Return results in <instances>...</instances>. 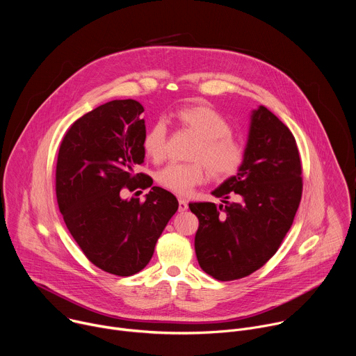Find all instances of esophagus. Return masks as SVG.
<instances>
[{
    "label": "esophagus",
    "instance_id": "esophagus-1",
    "mask_svg": "<svg viewBox=\"0 0 356 356\" xmlns=\"http://www.w3.org/2000/svg\"><path fill=\"white\" fill-rule=\"evenodd\" d=\"M188 209V201L183 197H179V211H186Z\"/></svg>",
    "mask_w": 356,
    "mask_h": 356
}]
</instances>
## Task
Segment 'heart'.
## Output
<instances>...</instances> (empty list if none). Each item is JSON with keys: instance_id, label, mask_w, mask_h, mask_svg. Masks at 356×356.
Instances as JSON below:
<instances>
[{"instance_id": "b5f03b06", "label": "heart", "mask_w": 356, "mask_h": 356, "mask_svg": "<svg viewBox=\"0 0 356 356\" xmlns=\"http://www.w3.org/2000/svg\"><path fill=\"white\" fill-rule=\"evenodd\" d=\"M181 129L197 136L186 163H169L156 173L158 183L176 193L188 194L195 186L204 183L209 172L216 180L235 176L245 161V149L232 134L225 117L207 106H188L176 113ZM145 154L161 162L166 156L168 127L165 120H156L149 127L142 142Z\"/></svg>"}]
</instances>
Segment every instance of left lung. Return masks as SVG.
I'll return each instance as SVG.
<instances>
[{
  "label": "left lung",
  "mask_w": 356,
  "mask_h": 356,
  "mask_svg": "<svg viewBox=\"0 0 356 356\" xmlns=\"http://www.w3.org/2000/svg\"><path fill=\"white\" fill-rule=\"evenodd\" d=\"M301 161L290 129L266 107L252 113L245 161L213 191L225 206L190 202L198 218L197 261L221 282L249 276L277 252L302 193ZM236 196V203L227 198Z\"/></svg>",
  "instance_id": "obj_1"
}]
</instances>
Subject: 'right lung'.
Instances as JSON below:
<instances>
[{
    "mask_svg": "<svg viewBox=\"0 0 356 356\" xmlns=\"http://www.w3.org/2000/svg\"><path fill=\"white\" fill-rule=\"evenodd\" d=\"M142 113L135 99H114L84 114L67 129L56 163V198L69 232L92 265L117 276L149 264L179 209L170 191L135 173L145 159ZM147 186L145 202L120 197L122 188Z\"/></svg>",
    "mask_w": 356,
    "mask_h": 356,
    "instance_id": "add662e5",
    "label": "right lung"
}]
</instances>
